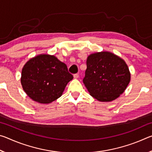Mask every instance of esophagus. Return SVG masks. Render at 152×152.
Listing matches in <instances>:
<instances>
[{
	"instance_id": "1",
	"label": "esophagus",
	"mask_w": 152,
	"mask_h": 152,
	"mask_svg": "<svg viewBox=\"0 0 152 152\" xmlns=\"http://www.w3.org/2000/svg\"><path fill=\"white\" fill-rule=\"evenodd\" d=\"M79 77V75L78 74H74V78H75V79H77Z\"/></svg>"
}]
</instances>
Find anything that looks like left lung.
Listing matches in <instances>:
<instances>
[{
	"label": "left lung",
	"mask_w": 152,
	"mask_h": 152,
	"mask_svg": "<svg viewBox=\"0 0 152 152\" xmlns=\"http://www.w3.org/2000/svg\"><path fill=\"white\" fill-rule=\"evenodd\" d=\"M83 82L90 94L101 102L114 101L127 88L131 74L125 61L109 51L87 58Z\"/></svg>",
	"instance_id": "left-lung-1"
}]
</instances>
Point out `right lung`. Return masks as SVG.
Instances as JSON below:
<instances>
[{
    "mask_svg": "<svg viewBox=\"0 0 152 152\" xmlns=\"http://www.w3.org/2000/svg\"><path fill=\"white\" fill-rule=\"evenodd\" d=\"M72 79L67 66L56 56L40 54L25 64L20 83L25 93L33 101L49 104L62 95L67 84Z\"/></svg>",
    "mask_w": 152,
    "mask_h": 152,
    "instance_id": "right-lung-1",
    "label": "right lung"
}]
</instances>
